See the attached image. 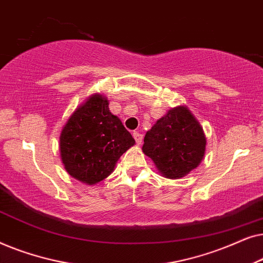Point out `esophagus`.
Instances as JSON below:
<instances>
[{
  "instance_id": "34e87169",
  "label": "esophagus",
  "mask_w": 263,
  "mask_h": 263,
  "mask_svg": "<svg viewBox=\"0 0 263 263\" xmlns=\"http://www.w3.org/2000/svg\"><path fill=\"white\" fill-rule=\"evenodd\" d=\"M133 136H134V139H135L136 143H138V145H141L142 139H143V135L141 134V133H139V132H134V133H133Z\"/></svg>"
}]
</instances>
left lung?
Segmentation results:
<instances>
[{"label": "left lung", "mask_w": 263, "mask_h": 263, "mask_svg": "<svg viewBox=\"0 0 263 263\" xmlns=\"http://www.w3.org/2000/svg\"><path fill=\"white\" fill-rule=\"evenodd\" d=\"M142 151L164 177L177 179L199 166L206 136L185 106L174 107L146 133Z\"/></svg>", "instance_id": "obj_1"}]
</instances>
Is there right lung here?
Listing matches in <instances>:
<instances>
[{
    "mask_svg": "<svg viewBox=\"0 0 263 263\" xmlns=\"http://www.w3.org/2000/svg\"><path fill=\"white\" fill-rule=\"evenodd\" d=\"M134 143L120 118L110 112L109 100L96 93L74 111L63 127L60 154L71 177L92 185L106 178Z\"/></svg>",
    "mask_w": 263,
    "mask_h": 263,
    "instance_id": "add662e5",
    "label": "right lung"
}]
</instances>
